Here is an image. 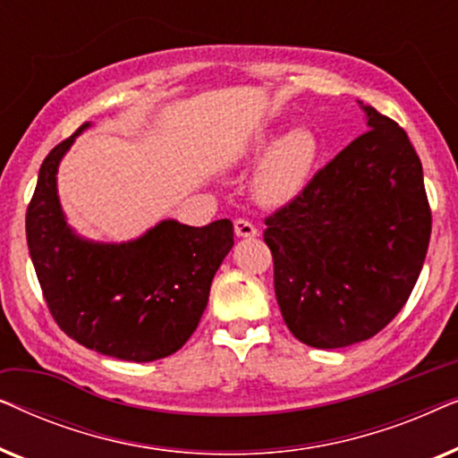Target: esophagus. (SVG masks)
I'll return each mask as SVG.
<instances>
[{"label":"esophagus","instance_id":"esophagus-1","mask_svg":"<svg viewBox=\"0 0 458 458\" xmlns=\"http://www.w3.org/2000/svg\"><path fill=\"white\" fill-rule=\"evenodd\" d=\"M233 227H235L237 237H248V240H250V237L259 235V229H256L250 221H246V218H237V221L233 223Z\"/></svg>","mask_w":458,"mask_h":458}]
</instances>
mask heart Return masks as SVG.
I'll return each instance as SVG.
<instances>
[{"mask_svg": "<svg viewBox=\"0 0 458 458\" xmlns=\"http://www.w3.org/2000/svg\"><path fill=\"white\" fill-rule=\"evenodd\" d=\"M250 160H262L254 177V193L262 204L284 206L312 183L323 158V146L310 129H292L281 137V131H262L250 143Z\"/></svg>", "mask_w": 458, "mask_h": 458, "instance_id": "obj_1", "label": "heart"}]
</instances>
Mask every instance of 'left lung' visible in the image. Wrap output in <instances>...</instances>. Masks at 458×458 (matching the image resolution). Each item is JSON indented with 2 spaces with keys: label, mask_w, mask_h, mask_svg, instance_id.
I'll list each match as a JSON object with an SVG mask.
<instances>
[{
  "label": "left lung",
  "mask_w": 458,
  "mask_h": 458,
  "mask_svg": "<svg viewBox=\"0 0 458 458\" xmlns=\"http://www.w3.org/2000/svg\"><path fill=\"white\" fill-rule=\"evenodd\" d=\"M360 108L369 131L265 218L281 315L312 348L379 334L409 300L429 246L421 160L403 127Z\"/></svg>",
  "instance_id": "left-lung-1"
}]
</instances>
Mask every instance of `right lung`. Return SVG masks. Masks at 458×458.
Wrapping results in <instances>:
<instances>
[{"label":"right lung","instance_id":"1","mask_svg":"<svg viewBox=\"0 0 458 458\" xmlns=\"http://www.w3.org/2000/svg\"><path fill=\"white\" fill-rule=\"evenodd\" d=\"M46 156L27 208V243L54 321L81 346L149 362L177 352L196 331L210 284L233 248V223L160 221L137 240L79 237L62 212L55 173L74 137Z\"/></svg>","mask_w":458,"mask_h":458}]
</instances>
